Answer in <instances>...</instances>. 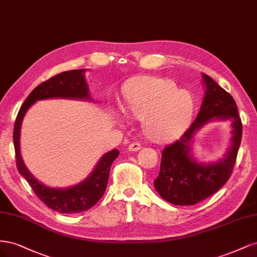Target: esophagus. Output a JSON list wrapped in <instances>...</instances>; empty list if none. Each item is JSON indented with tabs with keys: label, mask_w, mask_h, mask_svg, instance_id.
Segmentation results:
<instances>
[{
	"label": "esophagus",
	"mask_w": 257,
	"mask_h": 257,
	"mask_svg": "<svg viewBox=\"0 0 257 257\" xmlns=\"http://www.w3.org/2000/svg\"><path fill=\"white\" fill-rule=\"evenodd\" d=\"M128 151H131V152H135V151H138V150H141L142 149V145L139 144V143H132L130 146H128Z\"/></svg>",
	"instance_id": "obj_1"
}]
</instances>
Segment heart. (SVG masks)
I'll return each instance as SVG.
<instances>
[{
    "instance_id": "obj_1",
    "label": "heart",
    "mask_w": 257,
    "mask_h": 257,
    "mask_svg": "<svg viewBox=\"0 0 257 257\" xmlns=\"http://www.w3.org/2000/svg\"><path fill=\"white\" fill-rule=\"evenodd\" d=\"M123 109L143 119L146 135L155 142L175 138L190 119L193 98L168 79L142 76L126 87Z\"/></svg>"
}]
</instances>
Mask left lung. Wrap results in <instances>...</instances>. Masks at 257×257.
I'll return each mask as SVG.
<instances>
[{
    "label": "left lung",
    "instance_id": "8db88e82",
    "mask_svg": "<svg viewBox=\"0 0 257 257\" xmlns=\"http://www.w3.org/2000/svg\"><path fill=\"white\" fill-rule=\"evenodd\" d=\"M205 96L197 118L183 136L162 153L154 188L160 196L177 206H191L213 195L227 182L235 166L242 136V124L234 98L211 77L201 74ZM212 120H229L231 146L223 159L201 163L192 154L197 132Z\"/></svg>",
    "mask_w": 257,
    "mask_h": 257
}]
</instances>
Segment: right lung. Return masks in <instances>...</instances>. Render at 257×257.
Segmentation results:
<instances>
[{"label":"right lung","mask_w":257,"mask_h":257,"mask_svg":"<svg viewBox=\"0 0 257 257\" xmlns=\"http://www.w3.org/2000/svg\"><path fill=\"white\" fill-rule=\"evenodd\" d=\"M85 69L63 72L41 83L30 93L22 104L14 127V146L19 174L25 177L34 193L45 205L61 213H78L92 208L106 191L112 162L118 158L119 150L113 149L99 159L91 174L83 180L68 188H50L40 182L29 172L20 152V130L23 118L37 100L48 98H71L92 100Z\"/></svg>","instance_id":"obj_1"}]
</instances>
